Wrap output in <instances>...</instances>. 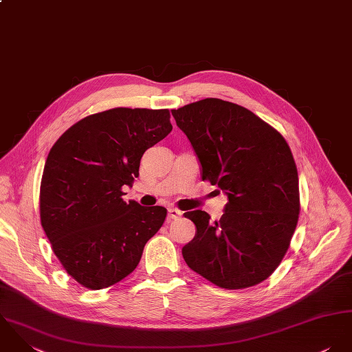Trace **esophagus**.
<instances>
[{"mask_svg":"<svg viewBox=\"0 0 352 352\" xmlns=\"http://www.w3.org/2000/svg\"><path fill=\"white\" fill-rule=\"evenodd\" d=\"M168 213H167V220L168 221H171V220H175V219H178L181 214H182V212L179 211V210H177V208H168Z\"/></svg>","mask_w":352,"mask_h":352,"instance_id":"obj_1","label":"esophagus"}]
</instances>
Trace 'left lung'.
Masks as SVG:
<instances>
[{
  "instance_id": "left-lung-1",
  "label": "left lung",
  "mask_w": 352,
  "mask_h": 352,
  "mask_svg": "<svg viewBox=\"0 0 352 352\" xmlns=\"http://www.w3.org/2000/svg\"><path fill=\"white\" fill-rule=\"evenodd\" d=\"M171 114L199 157L203 179L228 199L219 221L200 210L185 213L197 231L182 248L184 260L221 288L268 279L299 217L298 171L288 144L250 110L221 99L207 98Z\"/></svg>"
}]
</instances>
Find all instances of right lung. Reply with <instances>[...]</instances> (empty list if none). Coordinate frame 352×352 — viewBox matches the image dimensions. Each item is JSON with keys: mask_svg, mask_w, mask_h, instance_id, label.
Returning a JSON list of instances; mask_svg holds the SVG:
<instances>
[{"mask_svg": "<svg viewBox=\"0 0 352 352\" xmlns=\"http://www.w3.org/2000/svg\"><path fill=\"white\" fill-rule=\"evenodd\" d=\"M173 129L164 110L117 107L88 116L52 146L41 182V223L72 278L89 289L131 275L167 211L122 200L142 153Z\"/></svg>", "mask_w": 352, "mask_h": 352, "instance_id": "right-lung-1", "label": "right lung"}]
</instances>
